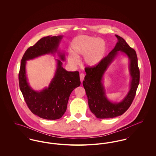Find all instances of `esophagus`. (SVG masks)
I'll list each match as a JSON object with an SVG mask.
<instances>
[{
  "label": "esophagus",
  "mask_w": 156,
  "mask_h": 156,
  "mask_svg": "<svg viewBox=\"0 0 156 156\" xmlns=\"http://www.w3.org/2000/svg\"><path fill=\"white\" fill-rule=\"evenodd\" d=\"M80 80H81V81H82L83 80H84V76H85V75L83 74H80Z\"/></svg>",
  "instance_id": "1"
}]
</instances>
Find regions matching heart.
Masks as SVG:
<instances>
[{
	"mask_svg": "<svg viewBox=\"0 0 156 156\" xmlns=\"http://www.w3.org/2000/svg\"><path fill=\"white\" fill-rule=\"evenodd\" d=\"M72 51L68 54V61L71 65L78 62V57L83 55L84 64L89 67L96 66L104 59L107 46L103 39L89 36L75 37L71 43Z\"/></svg>",
	"mask_w": 156,
	"mask_h": 156,
	"instance_id": "heart-1",
	"label": "heart"
}]
</instances>
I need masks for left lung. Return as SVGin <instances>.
Wrapping results in <instances>:
<instances>
[{"mask_svg":"<svg viewBox=\"0 0 156 156\" xmlns=\"http://www.w3.org/2000/svg\"><path fill=\"white\" fill-rule=\"evenodd\" d=\"M115 36L118 41L108 55L96 66L85 68L87 75L83 81V86L88 97L89 109L99 119L113 118L123 114L132 103L139 84L140 71L136 52L122 37ZM119 51L125 53L129 59V71L132 80L127 95L123 101L116 103H112L106 98L101 82L104 73Z\"/></svg>","mask_w":156,"mask_h":156,"instance_id":"8db88e82","label":"left lung"}]
</instances>
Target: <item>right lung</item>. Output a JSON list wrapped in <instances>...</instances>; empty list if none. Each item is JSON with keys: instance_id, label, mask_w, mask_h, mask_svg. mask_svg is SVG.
<instances>
[{"instance_id": "1", "label": "right lung", "mask_w": 156, "mask_h": 156, "mask_svg": "<svg viewBox=\"0 0 156 156\" xmlns=\"http://www.w3.org/2000/svg\"><path fill=\"white\" fill-rule=\"evenodd\" d=\"M63 36L43 37L24 52L21 60L19 73L20 89L24 101L31 112L43 119L56 120L61 118L66 111L67 104L73 90L81 84L78 71H67L62 67L65 55L58 52L60 59L55 75L49 87L36 91L29 85L26 76V61L45 54L57 52Z\"/></svg>"}]
</instances>
